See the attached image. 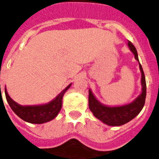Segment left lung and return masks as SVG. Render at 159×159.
I'll return each mask as SVG.
<instances>
[{"label":"left lung","instance_id":"1","mask_svg":"<svg viewBox=\"0 0 159 159\" xmlns=\"http://www.w3.org/2000/svg\"><path fill=\"white\" fill-rule=\"evenodd\" d=\"M129 48L134 54V57L139 61L138 53L135 47L130 41L128 42ZM141 73V84H142V93L136 98L130 104L122 106H115L109 107L101 104L92 94L91 90H89V108L95 117L99 119L103 123L111 126H120L128 123L129 121L133 120L135 116L139 115L141 110L143 109L146 98V82L144 73H143L142 66L139 63Z\"/></svg>","mask_w":159,"mask_h":159}]
</instances>
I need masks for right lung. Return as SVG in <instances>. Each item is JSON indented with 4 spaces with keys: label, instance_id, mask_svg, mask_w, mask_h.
Returning a JSON list of instances; mask_svg holds the SVG:
<instances>
[{
    "label": "right lung",
    "instance_id": "right-lung-1",
    "mask_svg": "<svg viewBox=\"0 0 159 159\" xmlns=\"http://www.w3.org/2000/svg\"><path fill=\"white\" fill-rule=\"evenodd\" d=\"M70 87L71 84L68 85L52 102L41 106H20L11 99L6 89L5 93L9 106L20 118L29 123L43 124L52 120L57 116L62 108V97Z\"/></svg>",
    "mask_w": 159,
    "mask_h": 159
}]
</instances>
